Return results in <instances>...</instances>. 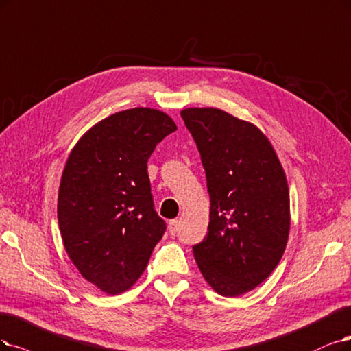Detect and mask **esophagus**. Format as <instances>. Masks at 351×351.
<instances>
[{
	"instance_id": "obj_1",
	"label": "esophagus",
	"mask_w": 351,
	"mask_h": 351,
	"mask_svg": "<svg viewBox=\"0 0 351 351\" xmlns=\"http://www.w3.org/2000/svg\"><path fill=\"white\" fill-rule=\"evenodd\" d=\"M179 219H171V221H169V232H171V234H176L179 231Z\"/></svg>"
}]
</instances>
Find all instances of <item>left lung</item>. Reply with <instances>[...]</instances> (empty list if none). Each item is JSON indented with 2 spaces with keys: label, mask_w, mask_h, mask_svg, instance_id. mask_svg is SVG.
<instances>
[{
  "label": "left lung",
  "mask_w": 351,
  "mask_h": 351,
  "mask_svg": "<svg viewBox=\"0 0 351 351\" xmlns=\"http://www.w3.org/2000/svg\"><path fill=\"white\" fill-rule=\"evenodd\" d=\"M180 117L199 150L211 204L193 256L215 292L240 296L274 271L287 247V176L256 125L217 108H188Z\"/></svg>",
  "instance_id": "left-lung-1"
}]
</instances>
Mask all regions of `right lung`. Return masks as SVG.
I'll return each mask as SVG.
<instances>
[{
    "label": "right lung",
    "mask_w": 351,
    "mask_h": 351,
    "mask_svg": "<svg viewBox=\"0 0 351 351\" xmlns=\"http://www.w3.org/2000/svg\"><path fill=\"white\" fill-rule=\"evenodd\" d=\"M175 130L158 110L120 111L90 128L64 166L58 199L64 249L81 275L110 295L140 278L166 231L147 160Z\"/></svg>",
    "instance_id": "obj_1"
}]
</instances>
